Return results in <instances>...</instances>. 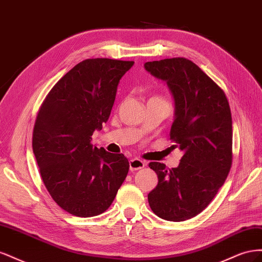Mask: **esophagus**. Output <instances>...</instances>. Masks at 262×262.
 Segmentation results:
<instances>
[{
    "instance_id": "1",
    "label": "esophagus",
    "mask_w": 262,
    "mask_h": 262,
    "mask_svg": "<svg viewBox=\"0 0 262 262\" xmlns=\"http://www.w3.org/2000/svg\"><path fill=\"white\" fill-rule=\"evenodd\" d=\"M130 170H139L141 168H143L145 166V162L142 160H139V158H133V160L130 161Z\"/></svg>"
}]
</instances>
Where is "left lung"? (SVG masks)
I'll return each mask as SVG.
<instances>
[{"label": "left lung", "mask_w": 262, "mask_h": 262, "mask_svg": "<svg viewBox=\"0 0 262 262\" xmlns=\"http://www.w3.org/2000/svg\"><path fill=\"white\" fill-rule=\"evenodd\" d=\"M148 72L167 83L175 98L171 148L184 152L178 167H148L158 184L147 195L163 220L182 222L201 213L225 182L233 162L232 114L224 91L186 58L146 62Z\"/></svg>", "instance_id": "1"}]
</instances>
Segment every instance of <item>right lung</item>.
<instances>
[{"instance_id": "obj_1", "label": "right lung", "mask_w": 262, "mask_h": 262, "mask_svg": "<svg viewBox=\"0 0 262 262\" xmlns=\"http://www.w3.org/2000/svg\"><path fill=\"white\" fill-rule=\"evenodd\" d=\"M133 61L87 59L61 77L38 110L33 150L43 185L60 208L96 216L113 203L129 171L123 154L92 144L112 113L117 86Z\"/></svg>"}]
</instances>
